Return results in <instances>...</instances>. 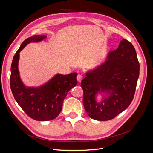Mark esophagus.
I'll use <instances>...</instances> for the list:
<instances>
[{
    "instance_id": "34e87169",
    "label": "esophagus",
    "mask_w": 153,
    "mask_h": 153,
    "mask_svg": "<svg viewBox=\"0 0 153 153\" xmlns=\"http://www.w3.org/2000/svg\"><path fill=\"white\" fill-rule=\"evenodd\" d=\"M76 78H77V81L80 83L82 80V79H83V76L81 75H78Z\"/></svg>"
}]
</instances>
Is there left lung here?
I'll list each match as a JSON object with an SVG mask.
<instances>
[{
    "label": "left lung",
    "instance_id": "obj_1",
    "mask_svg": "<svg viewBox=\"0 0 153 153\" xmlns=\"http://www.w3.org/2000/svg\"><path fill=\"white\" fill-rule=\"evenodd\" d=\"M139 70L135 48L123 39L103 63L85 71L81 86L88 115L97 121H108L126 110L133 99ZM99 95L100 101L97 98Z\"/></svg>",
    "mask_w": 153,
    "mask_h": 153
}]
</instances>
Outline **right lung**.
<instances>
[{"label": "right lung", "mask_w": 153, "mask_h": 153, "mask_svg": "<svg viewBox=\"0 0 153 153\" xmlns=\"http://www.w3.org/2000/svg\"><path fill=\"white\" fill-rule=\"evenodd\" d=\"M47 35H34L26 39L13 59L10 86L15 100L29 116L36 121H47L56 118L61 112L69 91L77 84V73H57L38 87H29L22 81L18 69L20 52L30 43L43 41Z\"/></svg>", "instance_id": "1"}]
</instances>
